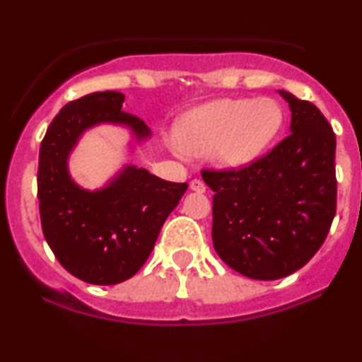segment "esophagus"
<instances>
[{"label": "esophagus", "mask_w": 362, "mask_h": 362, "mask_svg": "<svg viewBox=\"0 0 362 362\" xmlns=\"http://www.w3.org/2000/svg\"><path fill=\"white\" fill-rule=\"evenodd\" d=\"M190 189L194 190V192H206V184L202 180H199V178H194L192 182H190Z\"/></svg>", "instance_id": "1"}]
</instances>
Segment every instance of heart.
Here are the masks:
<instances>
[{
    "mask_svg": "<svg viewBox=\"0 0 362 362\" xmlns=\"http://www.w3.org/2000/svg\"><path fill=\"white\" fill-rule=\"evenodd\" d=\"M282 110L271 98L216 100L187 112L177 124V141L189 155H206L221 167L250 163L276 138Z\"/></svg>",
    "mask_w": 362,
    "mask_h": 362,
    "instance_id": "1",
    "label": "heart"
}]
</instances>
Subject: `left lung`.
Returning <instances> with one entry per match:
<instances>
[{
    "label": "left lung",
    "instance_id": "left-lung-1",
    "mask_svg": "<svg viewBox=\"0 0 362 362\" xmlns=\"http://www.w3.org/2000/svg\"><path fill=\"white\" fill-rule=\"evenodd\" d=\"M291 134L240 168L202 170L213 189L214 250L236 272L274 281L296 272L325 242L337 209L335 134L311 102L279 91Z\"/></svg>",
    "mask_w": 362,
    "mask_h": 362
}]
</instances>
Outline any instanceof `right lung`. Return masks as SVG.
<instances>
[{
    "instance_id": "1",
    "label": "right lung",
    "mask_w": 362,
    "mask_h": 362,
    "mask_svg": "<svg viewBox=\"0 0 362 362\" xmlns=\"http://www.w3.org/2000/svg\"><path fill=\"white\" fill-rule=\"evenodd\" d=\"M122 103L119 91H95L66 103L39 153L37 197L45 240L66 271L97 286L119 284L143 267L165 219L189 187L136 167L124 168L95 192L71 180L66 161L88 127L126 124L138 139L149 136L143 120L124 112Z\"/></svg>"
}]
</instances>
